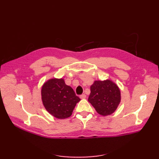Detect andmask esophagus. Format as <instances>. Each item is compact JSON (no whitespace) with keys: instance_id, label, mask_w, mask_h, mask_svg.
<instances>
[{"instance_id":"obj_1","label":"esophagus","mask_w":159,"mask_h":159,"mask_svg":"<svg viewBox=\"0 0 159 159\" xmlns=\"http://www.w3.org/2000/svg\"><path fill=\"white\" fill-rule=\"evenodd\" d=\"M86 98V95L85 94H82V95L80 96V99H85Z\"/></svg>"}]
</instances>
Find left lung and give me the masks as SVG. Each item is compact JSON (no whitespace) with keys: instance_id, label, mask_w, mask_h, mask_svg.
<instances>
[{"instance_id":"8db88e82","label":"left lung","mask_w":159,"mask_h":159,"mask_svg":"<svg viewBox=\"0 0 159 159\" xmlns=\"http://www.w3.org/2000/svg\"><path fill=\"white\" fill-rule=\"evenodd\" d=\"M88 101L100 115L107 116L117 109L121 101L119 87L111 80H95L90 87Z\"/></svg>"}]
</instances>
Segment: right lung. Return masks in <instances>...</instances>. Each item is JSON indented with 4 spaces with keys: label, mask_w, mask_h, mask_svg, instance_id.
I'll return each mask as SVG.
<instances>
[{
    "label": "right lung",
    "mask_w": 159,
    "mask_h": 159,
    "mask_svg": "<svg viewBox=\"0 0 159 159\" xmlns=\"http://www.w3.org/2000/svg\"><path fill=\"white\" fill-rule=\"evenodd\" d=\"M42 100L48 112L58 119L71 116L76 103L80 100L63 79H52L42 87Z\"/></svg>",
    "instance_id": "obj_1"
}]
</instances>
